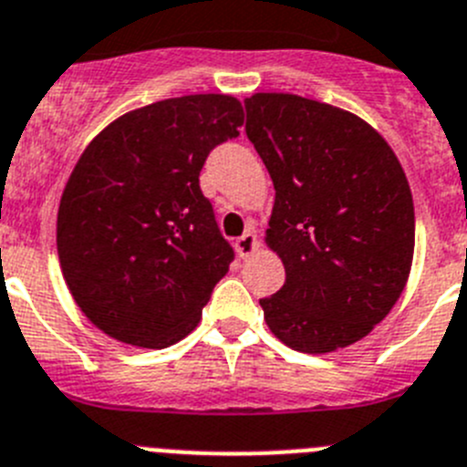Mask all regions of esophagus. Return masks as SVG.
<instances>
[{"label":"esophagus","mask_w":467,"mask_h":467,"mask_svg":"<svg viewBox=\"0 0 467 467\" xmlns=\"http://www.w3.org/2000/svg\"><path fill=\"white\" fill-rule=\"evenodd\" d=\"M256 247H259V241H256L254 231H247V234H243L236 241V252L241 254V259H247Z\"/></svg>","instance_id":"obj_1"}]
</instances>
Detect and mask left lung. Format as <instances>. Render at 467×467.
<instances>
[{
    "label": "left lung",
    "mask_w": 467,
    "mask_h": 467,
    "mask_svg": "<svg viewBox=\"0 0 467 467\" xmlns=\"http://www.w3.org/2000/svg\"><path fill=\"white\" fill-rule=\"evenodd\" d=\"M247 139L275 187L266 245L285 264L262 298L277 340L306 354L354 345L387 317L414 254V203L399 157L366 119L298 94L245 99Z\"/></svg>",
    "instance_id": "obj_1"
}]
</instances>
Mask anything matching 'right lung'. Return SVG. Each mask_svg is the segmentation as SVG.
Returning a JSON list of instances; mask_svg holds the SVG:
<instances>
[{
    "mask_svg": "<svg viewBox=\"0 0 467 467\" xmlns=\"http://www.w3.org/2000/svg\"><path fill=\"white\" fill-rule=\"evenodd\" d=\"M243 118L231 94H187L130 110L83 150L59 201L57 254L106 336L164 349L196 328L234 262L199 173Z\"/></svg>",
    "mask_w": 467,
    "mask_h": 467,
    "instance_id": "obj_1",
    "label": "right lung"
}]
</instances>
